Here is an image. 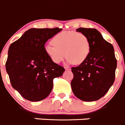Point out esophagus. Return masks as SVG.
<instances>
[{
	"instance_id": "obj_1",
	"label": "esophagus",
	"mask_w": 125,
	"mask_h": 125,
	"mask_svg": "<svg viewBox=\"0 0 125 125\" xmlns=\"http://www.w3.org/2000/svg\"><path fill=\"white\" fill-rule=\"evenodd\" d=\"M65 70H70L71 69L70 67L69 66H68V65H65Z\"/></svg>"
}]
</instances>
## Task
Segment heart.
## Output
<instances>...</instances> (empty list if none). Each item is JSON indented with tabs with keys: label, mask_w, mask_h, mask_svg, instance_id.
<instances>
[{
	"label": "heart",
	"mask_w": 125,
	"mask_h": 125,
	"mask_svg": "<svg viewBox=\"0 0 125 125\" xmlns=\"http://www.w3.org/2000/svg\"><path fill=\"white\" fill-rule=\"evenodd\" d=\"M51 42L45 45L44 50L55 63L62 62L66 55L69 62L80 64L84 61L90 52L89 38L81 32L63 31L56 34Z\"/></svg>",
	"instance_id": "1"
}]
</instances>
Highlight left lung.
Wrapping results in <instances>:
<instances>
[{"label": "left lung", "mask_w": 125, "mask_h": 125, "mask_svg": "<svg viewBox=\"0 0 125 125\" xmlns=\"http://www.w3.org/2000/svg\"><path fill=\"white\" fill-rule=\"evenodd\" d=\"M90 42V52L79 66L72 67L73 94L86 102L97 101L108 92L115 81L117 61L113 45L95 29L79 28Z\"/></svg>", "instance_id": "left-lung-1"}]
</instances>
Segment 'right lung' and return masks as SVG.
I'll list each match as a JSON object with an SVG mask.
<instances>
[{
    "instance_id": "add662e5",
    "label": "right lung",
    "mask_w": 125,
    "mask_h": 125,
    "mask_svg": "<svg viewBox=\"0 0 125 125\" xmlns=\"http://www.w3.org/2000/svg\"><path fill=\"white\" fill-rule=\"evenodd\" d=\"M62 30L30 29L10 45L5 68L12 87L25 99L32 102L44 99L52 91L53 79L65 72L44 50L48 39Z\"/></svg>"
}]
</instances>
